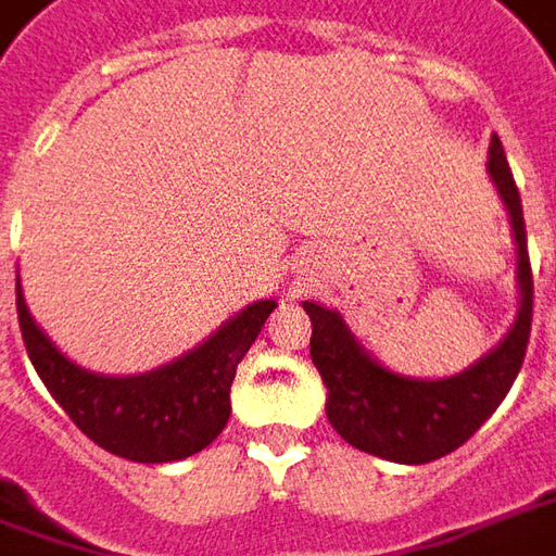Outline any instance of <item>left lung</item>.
Returning <instances> with one entry per match:
<instances>
[{
  "instance_id": "8db88e82",
  "label": "left lung",
  "mask_w": 556,
  "mask_h": 556,
  "mask_svg": "<svg viewBox=\"0 0 556 556\" xmlns=\"http://www.w3.org/2000/svg\"><path fill=\"white\" fill-rule=\"evenodd\" d=\"M489 175L498 187L517 240L520 314L505 341L473 363L468 372L443 381H415L381 369L354 341L336 311L304 301L311 314V359L329 388L326 415L354 450L400 465H428L468 443L510 391L523 366L532 329V267H529L527 224L520 193L505 160L502 141L489 144Z\"/></svg>"
}]
</instances>
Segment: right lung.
I'll return each mask as SVG.
<instances>
[{
	"label": "right lung",
	"instance_id": "add662e5",
	"mask_svg": "<svg viewBox=\"0 0 556 556\" xmlns=\"http://www.w3.org/2000/svg\"><path fill=\"white\" fill-rule=\"evenodd\" d=\"M277 304L258 301L163 369L110 378L73 366L33 323L17 286V323L29 363L70 421L101 450L128 462L163 465L205 450L230 418V384L240 359Z\"/></svg>",
	"mask_w": 556,
	"mask_h": 556
}]
</instances>
